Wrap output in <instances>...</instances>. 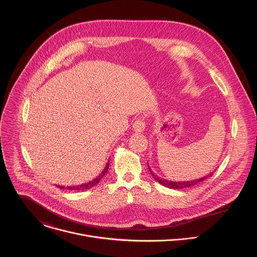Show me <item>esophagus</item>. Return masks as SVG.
<instances>
[{"label":"esophagus","mask_w":257,"mask_h":257,"mask_svg":"<svg viewBox=\"0 0 257 257\" xmlns=\"http://www.w3.org/2000/svg\"><path fill=\"white\" fill-rule=\"evenodd\" d=\"M133 130L135 132H143L144 128H145V122L144 119L142 118H138L135 120V122L133 123Z\"/></svg>","instance_id":"1"}]
</instances>
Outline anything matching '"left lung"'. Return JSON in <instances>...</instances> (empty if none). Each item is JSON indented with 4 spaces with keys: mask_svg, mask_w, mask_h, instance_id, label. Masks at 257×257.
<instances>
[{
    "mask_svg": "<svg viewBox=\"0 0 257 257\" xmlns=\"http://www.w3.org/2000/svg\"><path fill=\"white\" fill-rule=\"evenodd\" d=\"M148 165H149V163H148ZM149 169H150V172L152 173V175H153V177H154V179H155L156 181H158V182L160 183V184L164 185L165 187H168V188H171V189H184V188H188V187H191V186H195V185L198 184L199 182L204 181V180L207 179L208 177H211L212 174H213V173H210V174L207 175V176H203V177L200 178V179H195V180H192V181H182V182H176V181H175V182H174V181H168V180H166V179H163V178L157 176L156 174H154V172L151 171L150 166H149Z\"/></svg>",
    "mask_w": 257,
    "mask_h": 257,
    "instance_id": "1",
    "label": "left lung"
}]
</instances>
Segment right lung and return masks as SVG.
I'll list each match as a JSON object with an SVG mask.
<instances>
[{
	"label": "right lung",
	"instance_id": "obj_1",
	"mask_svg": "<svg viewBox=\"0 0 257 257\" xmlns=\"http://www.w3.org/2000/svg\"><path fill=\"white\" fill-rule=\"evenodd\" d=\"M108 165H109V162H107V163H106L105 168H104V169H103V171L99 174V176H98V177H96L95 179H93L92 181H90V182H88V183H85V184L78 185V186L67 187L66 189H67V190H71V191H81V190H86V189H89V188H91V187L95 186V185L97 184V183L101 180V178L106 174L107 169H108ZM58 187H59V188H61V189H64V187H63V186H58Z\"/></svg>",
	"mask_w": 257,
	"mask_h": 257
}]
</instances>
